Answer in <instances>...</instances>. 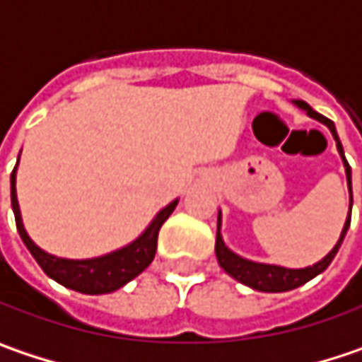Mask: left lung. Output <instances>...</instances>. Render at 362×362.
<instances>
[{"instance_id": "8db88e82", "label": "left lung", "mask_w": 362, "mask_h": 362, "mask_svg": "<svg viewBox=\"0 0 362 362\" xmlns=\"http://www.w3.org/2000/svg\"><path fill=\"white\" fill-rule=\"evenodd\" d=\"M295 105H297L298 109H303V111H307V115L313 117V119H317V121H322L323 125H327L329 127V132H332V136H334V140H336V148H338V152H340V156H342V160H344V168H346V181H349V192H350V210H352V183H350V167L349 163H346V158H344V150H342V144H340V138H338V134H336V127H334V121H329L327 117L320 115L317 111H313L305 100H295ZM350 226V212H349V218L344 222V228H342V233H340V239H338V243L334 245V249L323 257L322 262H317V264H313V266H309V268H300V270H291V268H280V266H270V264H257V262H249L245 257H241V255H237V253H233L228 247L224 245V241H222V235H220V214H218V230H216V257H218V264L222 270L226 272V274H230L235 280H239V282H243L247 286H251V288H255V291H262V293H286V291H293V288H297V286H303L305 282H309L311 278H315L317 274H322L329 264H332V259L336 257V253H338V249L342 245V241H344V237H346V230H349Z\"/></svg>"}]
</instances>
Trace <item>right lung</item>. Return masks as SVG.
I'll use <instances>...</instances> for the list:
<instances>
[{"label":"right lung","instance_id":"1","mask_svg":"<svg viewBox=\"0 0 362 362\" xmlns=\"http://www.w3.org/2000/svg\"><path fill=\"white\" fill-rule=\"evenodd\" d=\"M10 181H12V208L13 216H16V226H18V233H20L24 245L28 247V251L33 253V257L37 259V264L49 278H53L55 282L64 284L71 291L84 293V295L113 293L123 284H127L129 280H134L138 274H142L150 266V262L154 259L160 226L165 224V220L173 214V210L177 206V199L170 202L167 208H163L156 214V218L150 222V226L142 235L123 249H117L113 253H107L103 257H92V259H64V257H55V255L42 251L26 235L22 218H20L18 197H16V167H13Z\"/></svg>","mask_w":362,"mask_h":362}]
</instances>
